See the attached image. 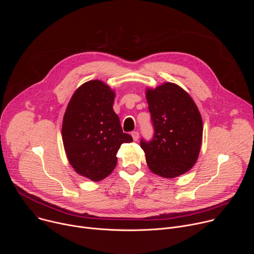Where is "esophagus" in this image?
I'll return each mask as SVG.
<instances>
[{
    "label": "esophagus",
    "mask_w": 254,
    "mask_h": 254,
    "mask_svg": "<svg viewBox=\"0 0 254 254\" xmlns=\"http://www.w3.org/2000/svg\"><path fill=\"white\" fill-rule=\"evenodd\" d=\"M138 131H136V130H133L132 132H131V136H132V138H133V140H137L138 139Z\"/></svg>",
    "instance_id": "1"
}]
</instances>
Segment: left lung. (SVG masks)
Returning <instances> with one entry per match:
<instances>
[{"label":"left lung","instance_id":"1","mask_svg":"<svg viewBox=\"0 0 254 254\" xmlns=\"http://www.w3.org/2000/svg\"><path fill=\"white\" fill-rule=\"evenodd\" d=\"M154 127L150 140L140 138L151 171L164 178L188 172L196 163L202 142L203 124L191 96L174 83L147 90Z\"/></svg>","mask_w":254,"mask_h":254}]
</instances>
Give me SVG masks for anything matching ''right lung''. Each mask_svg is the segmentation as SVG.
I'll return each instance as SVG.
<instances>
[{
    "mask_svg": "<svg viewBox=\"0 0 254 254\" xmlns=\"http://www.w3.org/2000/svg\"><path fill=\"white\" fill-rule=\"evenodd\" d=\"M114 100L115 92L106 84L88 81L71 97L63 118L62 139L69 163L92 181L110 175L122 144L132 141L131 135L123 131Z\"/></svg>",
    "mask_w": 254,
    "mask_h": 254,
    "instance_id": "add662e5",
    "label": "right lung"
}]
</instances>
